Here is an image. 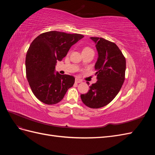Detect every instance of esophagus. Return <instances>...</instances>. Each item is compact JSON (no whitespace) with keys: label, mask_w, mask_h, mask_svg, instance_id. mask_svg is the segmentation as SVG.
<instances>
[{"label":"esophagus","mask_w":155,"mask_h":155,"mask_svg":"<svg viewBox=\"0 0 155 155\" xmlns=\"http://www.w3.org/2000/svg\"><path fill=\"white\" fill-rule=\"evenodd\" d=\"M75 82H76V83H79L82 82V80H81V79H79L78 78H76V80H75Z\"/></svg>","instance_id":"1"}]
</instances>
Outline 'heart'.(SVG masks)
<instances>
[{"label": "heart", "mask_w": 155, "mask_h": 155, "mask_svg": "<svg viewBox=\"0 0 155 155\" xmlns=\"http://www.w3.org/2000/svg\"><path fill=\"white\" fill-rule=\"evenodd\" d=\"M87 50H92L89 47H85V48H84L83 50V51H87Z\"/></svg>", "instance_id": "obj_1"}]
</instances>
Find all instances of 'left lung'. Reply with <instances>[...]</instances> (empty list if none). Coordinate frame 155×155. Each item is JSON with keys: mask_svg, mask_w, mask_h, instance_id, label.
Wrapping results in <instances>:
<instances>
[{"mask_svg": "<svg viewBox=\"0 0 155 155\" xmlns=\"http://www.w3.org/2000/svg\"><path fill=\"white\" fill-rule=\"evenodd\" d=\"M91 39L96 43L98 52L95 64L97 81L87 94L81 95V99L86 106L98 109L109 104L120 92L125 80L126 61L114 43L101 37Z\"/></svg>", "mask_w": 155, "mask_h": 155, "instance_id": "8db88e82", "label": "left lung"}]
</instances>
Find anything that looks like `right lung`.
<instances>
[{"label": "right lung", "instance_id": "1", "mask_svg": "<svg viewBox=\"0 0 155 155\" xmlns=\"http://www.w3.org/2000/svg\"><path fill=\"white\" fill-rule=\"evenodd\" d=\"M83 37L78 34L50 31L40 34L32 41L26 55V78L32 92L41 102L58 104L73 86L74 77L58 72L55 74V65Z\"/></svg>", "mask_w": 155, "mask_h": 155}]
</instances>
